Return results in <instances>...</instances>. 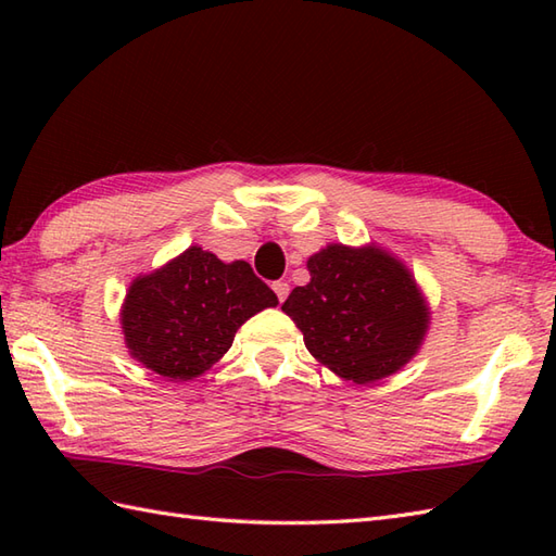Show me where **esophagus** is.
Wrapping results in <instances>:
<instances>
[{"label":"esophagus","instance_id":"esophagus-1","mask_svg":"<svg viewBox=\"0 0 556 556\" xmlns=\"http://www.w3.org/2000/svg\"><path fill=\"white\" fill-rule=\"evenodd\" d=\"M271 289H275L279 301H285L289 296V285H287V281H275V285H271Z\"/></svg>","mask_w":556,"mask_h":556}]
</instances>
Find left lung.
<instances>
[{"instance_id":"1","label":"left lung","mask_w":556,"mask_h":556,"mask_svg":"<svg viewBox=\"0 0 556 556\" xmlns=\"http://www.w3.org/2000/svg\"><path fill=\"white\" fill-rule=\"evenodd\" d=\"M308 271L281 311L311 356L341 380L380 382L420 351L430 305L404 260L377 243H329L308 257Z\"/></svg>"}]
</instances>
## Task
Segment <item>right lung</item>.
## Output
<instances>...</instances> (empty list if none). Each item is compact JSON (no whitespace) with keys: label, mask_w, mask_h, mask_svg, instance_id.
I'll list each match as a JSON object with an SVG mask.
<instances>
[{"label":"right lung","mask_w":556,"mask_h":556,"mask_svg":"<svg viewBox=\"0 0 556 556\" xmlns=\"http://www.w3.org/2000/svg\"><path fill=\"white\" fill-rule=\"evenodd\" d=\"M277 303L245 260L224 263L191 245L131 281L119 313L124 344L143 368L188 382L231 349L248 317Z\"/></svg>","instance_id":"1"}]
</instances>
